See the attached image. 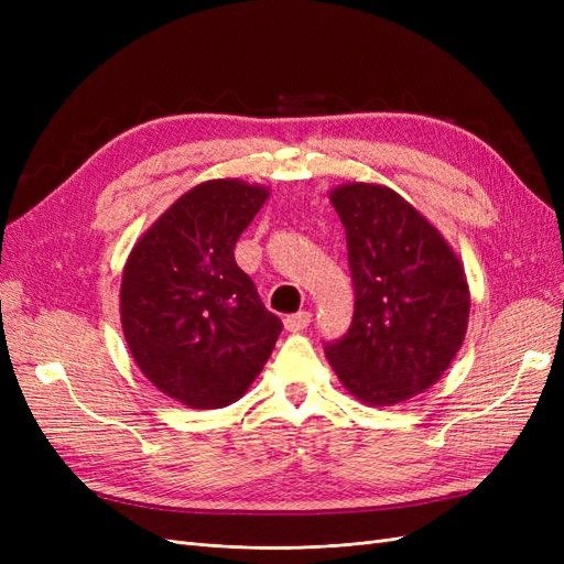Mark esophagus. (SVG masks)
I'll return each mask as SVG.
<instances>
[{
	"instance_id": "34e87169",
	"label": "esophagus",
	"mask_w": 564,
	"mask_h": 564,
	"mask_svg": "<svg viewBox=\"0 0 564 564\" xmlns=\"http://www.w3.org/2000/svg\"><path fill=\"white\" fill-rule=\"evenodd\" d=\"M311 319H313V315L305 313V311L294 313V315H286L284 317V329L286 332H303L311 324Z\"/></svg>"
}]
</instances>
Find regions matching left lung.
Wrapping results in <instances>:
<instances>
[{
  "label": "left lung",
  "mask_w": 564,
  "mask_h": 564,
  "mask_svg": "<svg viewBox=\"0 0 564 564\" xmlns=\"http://www.w3.org/2000/svg\"><path fill=\"white\" fill-rule=\"evenodd\" d=\"M329 199L346 228L355 311L324 352L357 400L404 402L431 388L464 344L466 272L445 237L390 187L346 183Z\"/></svg>",
  "instance_id": "obj_1"
}]
</instances>
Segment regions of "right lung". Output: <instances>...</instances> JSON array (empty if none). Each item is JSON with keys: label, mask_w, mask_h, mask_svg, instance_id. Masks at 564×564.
<instances>
[{"label": "right lung", "mask_w": 564, "mask_h": 564, "mask_svg": "<svg viewBox=\"0 0 564 564\" xmlns=\"http://www.w3.org/2000/svg\"><path fill=\"white\" fill-rule=\"evenodd\" d=\"M237 178L195 185L131 249L119 313L148 381L193 409L240 400L282 332L235 245L268 199Z\"/></svg>", "instance_id": "1"}]
</instances>
